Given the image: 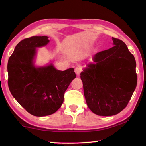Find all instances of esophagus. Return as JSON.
<instances>
[{
	"label": "esophagus",
	"instance_id": "esophagus-1",
	"mask_svg": "<svg viewBox=\"0 0 146 146\" xmlns=\"http://www.w3.org/2000/svg\"><path fill=\"white\" fill-rule=\"evenodd\" d=\"M81 71H82V68H80L78 66L75 68V73L77 75H79L80 74V73H81Z\"/></svg>",
	"mask_w": 146,
	"mask_h": 146
}]
</instances>
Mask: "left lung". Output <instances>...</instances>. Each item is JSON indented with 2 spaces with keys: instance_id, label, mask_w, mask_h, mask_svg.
Listing matches in <instances>:
<instances>
[{
  "instance_id": "1",
  "label": "left lung",
  "mask_w": 146,
  "mask_h": 146,
  "mask_svg": "<svg viewBox=\"0 0 146 146\" xmlns=\"http://www.w3.org/2000/svg\"><path fill=\"white\" fill-rule=\"evenodd\" d=\"M114 46L94 55L80 74L86 104L100 116L120 113L127 105L137 86L136 62L122 40L112 38Z\"/></svg>"
}]
</instances>
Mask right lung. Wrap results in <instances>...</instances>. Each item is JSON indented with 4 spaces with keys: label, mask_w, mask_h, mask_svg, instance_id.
I'll list each match as a JSON object with an SVG mask.
<instances>
[{
    "label": "right lung",
    "mask_w": 146,
    "mask_h": 146,
    "mask_svg": "<svg viewBox=\"0 0 146 146\" xmlns=\"http://www.w3.org/2000/svg\"><path fill=\"white\" fill-rule=\"evenodd\" d=\"M47 36L24 39L15 46L7 64L8 86L11 94L27 112L36 117L49 115L61 106L71 81L76 78L73 68L58 70L52 64L36 68V48L45 46Z\"/></svg>",
    "instance_id": "right-lung-1"
}]
</instances>
